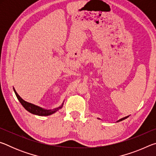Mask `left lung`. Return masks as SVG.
<instances>
[{
  "instance_id": "8db88e82",
  "label": "left lung",
  "mask_w": 156,
  "mask_h": 156,
  "mask_svg": "<svg viewBox=\"0 0 156 156\" xmlns=\"http://www.w3.org/2000/svg\"><path fill=\"white\" fill-rule=\"evenodd\" d=\"M129 117V116H126V117H125V118H121V119H120L118 121V122H120V121H122V120H125V119H126V118H127Z\"/></svg>"
}]
</instances>
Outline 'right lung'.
<instances>
[{
    "mask_svg": "<svg viewBox=\"0 0 156 156\" xmlns=\"http://www.w3.org/2000/svg\"><path fill=\"white\" fill-rule=\"evenodd\" d=\"M14 91L15 92V94H16V96L18 100H19L21 105L23 106V107H24L26 110L28 111L29 112L33 113V114L38 115H44V116L49 115L52 114V113H54L56 112H57V111L59 109H60V108H62V105H63V104H62L60 107L56 108V109H54L52 110L44 109H43V108H41L40 107H38V106H36V105H34L33 104L30 103V102L25 101V100L21 98L19 95L17 94V92L16 91L14 88Z\"/></svg>",
    "mask_w": 156,
    "mask_h": 156,
    "instance_id": "add662e5",
    "label": "right lung"
}]
</instances>
